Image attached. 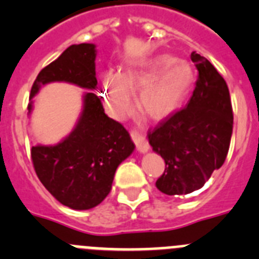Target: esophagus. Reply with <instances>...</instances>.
<instances>
[{"instance_id":"esophagus-1","label":"esophagus","mask_w":259,"mask_h":259,"mask_svg":"<svg viewBox=\"0 0 259 259\" xmlns=\"http://www.w3.org/2000/svg\"><path fill=\"white\" fill-rule=\"evenodd\" d=\"M132 138L133 141H134L135 146H137V148H138V151L141 153H147L148 151H150V146H148V143H147L146 138H144L143 135L141 134L139 132H137V130H132Z\"/></svg>"}]
</instances>
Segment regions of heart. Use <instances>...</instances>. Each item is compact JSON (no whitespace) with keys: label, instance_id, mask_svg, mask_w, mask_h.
<instances>
[{"label":"heart","instance_id":"1","mask_svg":"<svg viewBox=\"0 0 259 259\" xmlns=\"http://www.w3.org/2000/svg\"><path fill=\"white\" fill-rule=\"evenodd\" d=\"M196 81L192 66L171 55H157L139 67L103 76V97L108 112L124 118L132 112L133 93L137 90L139 109L153 120L173 116L186 103Z\"/></svg>","mask_w":259,"mask_h":259}]
</instances>
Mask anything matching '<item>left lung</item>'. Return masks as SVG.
I'll return each instance as SVG.
<instances>
[{
  "instance_id": "1",
  "label": "left lung",
  "mask_w": 259,
  "mask_h": 259,
  "mask_svg": "<svg viewBox=\"0 0 259 259\" xmlns=\"http://www.w3.org/2000/svg\"><path fill=\"white\" fill-rule=\"evenodd\" d=\"M199 78L183 109L148 132L152 150L165 161L156 187L165 195L200 190L220 169L231 142L234 115L227 83L206 58L192 51Z\"/></svg>"
}]
</instances>
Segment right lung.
<instances>
[{
  "mask_svg": "<svg viewBox=\"0 0 259 259\" xmlns=\"http://www.w3.org/2000/svg\"><path fill=\"white\" fill-rule=\"evenodd\" d=\"M97 49L94 44L72 45L39 72L28 104L50 82H68L82 89V111L73 130L53 146L37 144L31 155L34 170L46 190L74 210H88L101 204L112 188L118 165L134 151L130 134L120 122L104 113L95 77Z\"/></svg>",
  "mask_w": 259,
  "mask_h": 259,
  "instance_id": "right-lung-1",
  "label": "right lung"
}]
</instances>
